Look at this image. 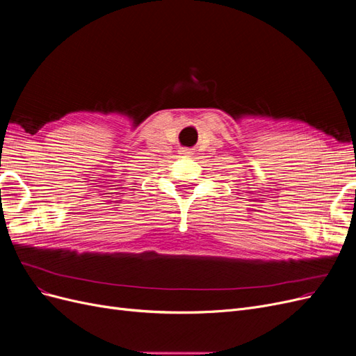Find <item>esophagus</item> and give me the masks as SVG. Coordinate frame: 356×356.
Returning a JSON list of instances; mask_svg holds the SVG:
<instances>
[{
    "label": "esophagus",
    "mask_w": 356,
    "mask_h": 356,
    "mask_svg": "<svg viewBox=\"0 0 356 356\" xmlns=\"http://www.w3.org/2000/svg\"><path fill=\"white\" fill-rule=\"evenodd\" d=\"M179 154H184V156H188V154H190V149H187V148H181V149H179Z\"/></svg>",
    "instance_id": "34e87169"
}]
</instances>
